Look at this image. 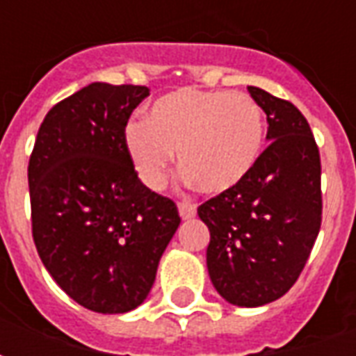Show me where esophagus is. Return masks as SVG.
I'll return each instance as SVG.
<instances>
[{"label": "esophagus", "mask_w": 356, "mask_h": 356, "mask_svg": "<svg viewBox=\"0 0 356 356\" xmlns=\"http://www.w3.org/2000/svg\"><path fill=\"white\" fill-rule=\"evenodd\" d=\"M179 216L183 219H191L196 216V206L191 202H179Z\"/></svg>", "instance_id": "esophagus-1"}]
</instances>
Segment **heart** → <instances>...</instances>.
<instances>
[{
	"instance_id": "1",
	"label": "heart",
	"mask_w": 356,
	"mask_h": 356,
	"mask_svg": "<svg viewBox=\"0 0 356 356\" xmlns=\"http://www.w3.org/2000/svg\"><path fill=\"white\" fill-rule=\"evenodd\" d=\"M125 150L148 188H162L175 154L200 193L223 194L244 183L265 147L259 102L240 91L181 88L125 125Z\"/></svg>"
}]
</instances>
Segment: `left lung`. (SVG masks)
<instances>
[{"label":"left lung","instance_id":"obj_1","mask_svg":"<svg viewBox=\"0 0 356 356\" xmlns=\"http://www.w3.org/2000/svg\"><path fill=\"white\" fill-rule=\"evenodd\" d=\"M270 140L244 183L198 208L209 229V278L229 303L267 305L296 284L322 221L321 154L290 101L250 86Z\"/></svg>","mask_w":356,"mask_h":356}]
</instances>
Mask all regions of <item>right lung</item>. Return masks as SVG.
Returning <instances> with one entry per match:
<instances>
[{
    "instance_id": "1",
    "label": "right lung",
    "mask_w": 356,
    "mask_h": 356,
    "mask_svg": "<svg viewBox=\"0 0 356 356\" xmlns=\"http://www.w3.org/2000/svg\"><path fill=\"white\" fill-rule=\"evenodd\" d=\"M145 86L95 81L47 112L28 163L32 236L53 280L89 311L147 299L177 231L175 202L140 183L125 125Z\"/></svg>"
}]
</instances>
